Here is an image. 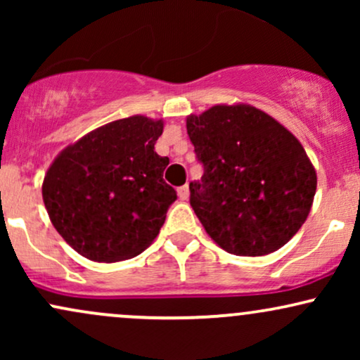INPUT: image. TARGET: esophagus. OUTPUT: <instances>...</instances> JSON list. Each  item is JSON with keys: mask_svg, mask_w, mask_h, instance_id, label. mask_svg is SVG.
<instances>
[{"mask_svg": "<svg viewBox=\"0 0 360 360\" xmlns=\"http://www.w3.org/2000/svg\"><path fill=\"white\" fill-rule=\"evenodd\" d=\"M177 196H179V200H183V201H186L189 198V186L186 184V186H181L179 189H177Z\"/></svg>", "mask_w": 360, "mask_h": 360, "instance_id": "1", "label": "esophagus"}]
</instances>
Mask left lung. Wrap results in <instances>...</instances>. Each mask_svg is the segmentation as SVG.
Returning a JSON list of instances; mask_svg holds the SVG:
<instances>
[{
    "label": "left lung",
    "instance_id": "8db88e82",
    "mask_svg": "<svg viewBox=\"0 0 360 360\" xmlns=\"http://www.w3.org/2000/svg\"><path fill=\"white\" fill-rule=\"evenodd\" d=\"M186 128L205 174L189 184L194 213L229 254L276 252L307 221L316 171L300 140L255 106L214 105Z\"/></svg>",
    "mask_w": 360,
    "mask_h": 360
}]
</instances>
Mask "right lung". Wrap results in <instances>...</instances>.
Listing matches in <instances>:
<instances>
[{
	"instance_id": "add662e5",
	"label": "right lung",
	"mask_w": 360,
	"mask_h": 360,
	"mask_svg": "<svg viewBox=\"0 0 360 360\" xmlns=\"http://www.w3.org/2000/svg\"><path fill=\"white\" fill-rule=\"evenodd\" d=\"M162 120L142 115L89 131L53 159L42 198L52 225L82 257L118 262L159 235L176 191L164 181L167 157L155 152Z\"/></svg>"
}]
</instances>
